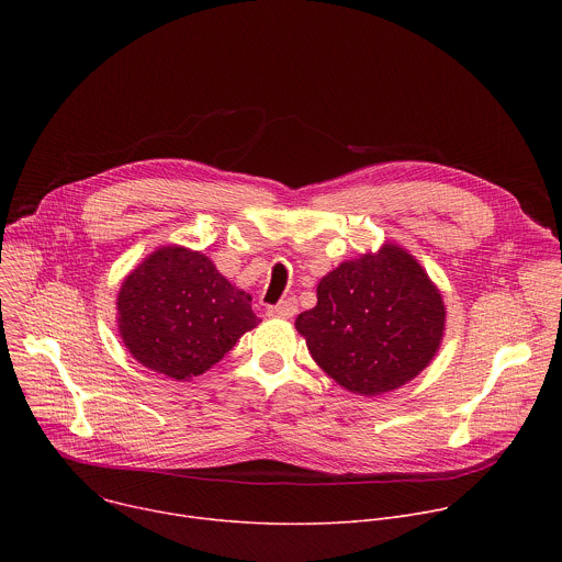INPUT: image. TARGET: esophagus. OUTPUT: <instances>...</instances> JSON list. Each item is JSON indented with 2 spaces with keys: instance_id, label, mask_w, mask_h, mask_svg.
I'll return each mask as SVG.
<instances>
[{
  "instance_id": "esophagus-1",
  "label": "esophagus",
  "mask_w": 562,
  "mask_h": 562,
  "mask_svg": "<svg viewBox=\"0 0 562 562\" xmlns=\"http://www.w3.org/2000/svg\"><path fill=\"white\" fill-rule=\"evenodd\" d=\"M295 313H297L295 297H284L278 304L269 306V315H273V317H293Z\"/></svg>"
}]
</instances>
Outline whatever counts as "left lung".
I'll list each match as a JSON object with an SVG mask.
<instances>
[{
	"label": "left lung",
	"instance_id": "1",
	"mask_svg": "<svg viewBox=\"0 0 562 562\" xmlns=\"http://www.w3.org/2000/svg\"><path fill=\"white\" fill-rule=\"evenodd\" d=\"M447 308L425 267L400 245L340 262L317 282V304L295 329L311 358L356 395L395 391L429 367Z\"/></svg>",
	"mask_w": 562,
	"mask_h": 562
}]
</instances>
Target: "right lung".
<instances>
[{"label":"right lung","instance_id":"1","mask_svg":"<svg viewBox=\"0 0 562 562\" xmlns=\"http://www.w3.org/2000/svg\"><path fill=\"white\" fill-rule=\"evenodd\" d=\"M117 331L146 369L173 380L206 373L260 317L202 251L157 247L122 282Z\"/></svg>","mask_w":562,"mask_h":562}]
</instances>
